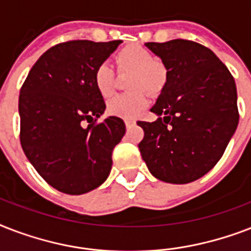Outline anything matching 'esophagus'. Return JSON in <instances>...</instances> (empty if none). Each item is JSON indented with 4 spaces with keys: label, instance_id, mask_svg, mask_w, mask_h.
<instances>
[{
    "label": "esophagus",
    "instance_id": "esophagus-1",
    "mask_svg": "<svg viewBox=\"0 0 251 251\" xmlns=\"http://www.w3.org/2000/svg\"><path fill=\"white\" fill-rule=\"evenodd\" d=\"M125 125H126V127H131V126L135 125V120H131V118H125Z\"/></svg>",
    "mask_w": 251,
    "mask_h": 251
}]
</instances>
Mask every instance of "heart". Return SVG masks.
Segmentation results:
<instances>
[{
	"label": "heart",
	"mask_w": 251,
	"mask_h": 251,
	"mask_svg": "<svg viewBox=\"0 0 251 251\" xmlns=\"http://www.w3.org/2000/svg\"><path fill=\"white\" fill-rule=\"evenodd\" d=\"M121 72L135 73L131 88L146 90L156 94L163 88L167 79L164 65L155 60L152 52L141 45H127L114 56ZM94 83L102 98H109L114 92V70L108 64H100L95 69ZM147 106V98L141 91L133 94L116 95L106 104V110L112 116L134 118Z\"/></svg>",
	"instance_id": "obj_1"
}]
</instances>
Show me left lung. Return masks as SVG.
Listing matches in <instances>:
<instances>
[{
  "label": "left lung",
  "instance_id": "obj_1",
  "mask_svg": "<svg viewBox=\"0 0 251 251\" xmlns=\"http://www.w3.org/2000/svg\"><path fill=\"white\" fill-rule=\"evenodd\" d=\"M167 69V82L151 112L156 121H138L145 137L142 159L156 178L189 183L216 165L238 125L237 88L211 49L176 39L146 43Z\"/></svg>",
  "mask_w": 251,
  "mask_h": 251
}]
</instances>
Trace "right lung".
Wrapping results in <instances>:
<instances>
[{"instance_id":"add662e5","label":"right lung","mask_w":251,"mask_h":251,"mask_svg":"<svg viewBox=\"0 0 251 251\" xmlns=\"http://www.w3.org/2000/svg\"><path fill=\"white\" fill-rule=\"evenodd\" d=\"M121 40H72L48 49L29 70L19 95L21 145L29 163L52 187L79 195L109 176L112 152L125 122H96L105 102L94 83L95 69ZM87 122L89 125L83 126Z\"/></svg>"}]
</instances>
